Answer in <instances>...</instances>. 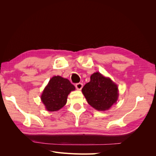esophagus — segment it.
<instances>
[{
	"label": "esophagus",
	"instance_id": "1",
	"mask_svg": "<svg viewBox=\"0 0 156 156\" xmlns=\"http://www.w3.org/2000/svg\"><path fill=\"white\" fill-rule=\"evenodd\" d=\"M83 87V84L81 83H77L76 84H75V87H76V88L77 90H81Z\"/></svg>",
	"mask_w": 156,
	"mask_h": 156
}]
</instances>
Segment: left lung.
Listing matches in <instances>:
<instances>
[{
	"instance_id": "left-lung-1",
	"label": "left lung",
	"mask_w": 156,
	"mask_h": 156,
	"mask_svg": "<svg viewBox=\"0 0 156 156\" xmlns=\"http://www.w3.org/2000/svg\"><path fill=\"white\" fill-rule=\"evenodd\" d=\"M82 92L90 105L102 111L109 109L119 97L116 84L99 72L91 75L90 81L83 87Z\"/></svg>"
}]
</instances>
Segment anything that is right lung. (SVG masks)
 Wrapping results in <instances>:
<instances>
[{"label": "right lung", "mask_w": 156, "mask_h": 156, "mask_svg": "<svg viewBox=\"0 0 156 156\" xmlns=\"http://www.w3.org/2000/svg\"><path fill=\"white\" fill-rule=\"evenodd\" d=\"M75 89L68 79L54 76L44 90L41 96V101L48 111H58L66 105L68 94Z\"/></svg>", "instance_id": "add662e5"}]
</instances>
